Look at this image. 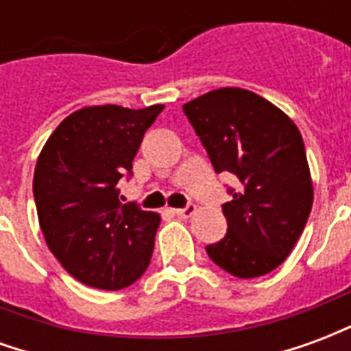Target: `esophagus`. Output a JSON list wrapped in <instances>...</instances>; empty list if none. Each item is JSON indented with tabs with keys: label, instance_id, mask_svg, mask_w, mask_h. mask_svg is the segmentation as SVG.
<instances>
[{
	"label": "esophagus",
	"instance_id": "esophagus-1",
	"mask_svg": "<svg viewBox=\"0 0 351 351\" xmlns=\"http://www.w3.org/2000/svg\"><path fill=\"white\" fill-rule=\"evenodd\" d=\"M173 213H175L178 218H190V216H193V214L197 213V206L188 205V206H184V208H175Z\"/></svg>",
	"mask_w": 351,
	"mask_h": 351
}]
</instances>
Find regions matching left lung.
<instances>
[{
    "mask_svg": "<svg viewBox=\"0 0 351 351\" xmlns=\"http://www.w3.org/2000/svg\"><path fill=\"white\" fill-rule=\"evenodd\" d=\"M214 171L241 182L221 205L228 233L208 244L214 263L256 278L286 261L308 220L314 190L301 131L271 101L243 88H220L184 105Z\"/></svg>",
    "mask_w": 351,
    "mask_h": 351,
    "instance_id": "8db88e82",
    "label": "left lung"
}]
</instances>
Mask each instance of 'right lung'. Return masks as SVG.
I'll use <instances>...</instances> for the list:
<instances>
[{
    "label": "right lung",
    "instance_id": "1",
    "mask_svg": "<svg viewBox=\"0 0 351 351\" xmlns=\"http://www.w3.org/2000/svg\"><path fill=\"white\" fill-rule=\"evenodd\" d=\"M163 105L84 107L58 125L35 165L45 241L65 271L97 289L131 286L148 269L160 214L120 201L146 130Z\"/></svg>",
    "mask_w": 351,
    "mask_h": 351
}]
</instances>
